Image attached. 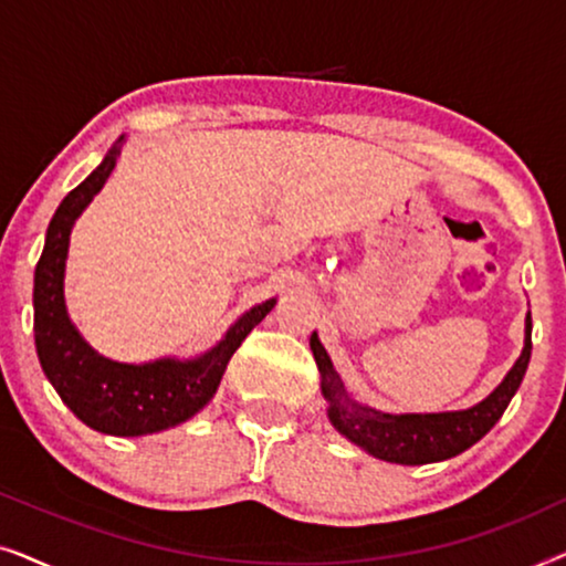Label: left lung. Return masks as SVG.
Listing matches in <instances>:
<instances>
[{
  "instance_id": "left-lung-1",
  "label": "left lung",
  "mask_w": 566,
  "mask_h": 566,
  "mask_svg": "<svg viewBox=\"0 0 566 566\" xmlns=\"http://www.w3.org/2000/svg\"><path fill=\"white\" fill-rule=\"evenodd\" d=\"M531 314L525 316V347L521 358L497 389L486 397L482 405L463 409V412H443V415H384L370 407H360L358 401L347 397L337 370L324 350L319 337L312 335V353L316 366L322 370V391L329 399V420L335 428L350 438L355 446L366 448L376 459L391 463H407V467H420L453 459L482 440L505 412L510 399L515 397L521 386L525 368L531 360Z\"/></svg>"
}]
</instances>
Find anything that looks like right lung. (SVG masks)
<instances>
[{
    "mask_svg": "<svg viewBox=\"0 0 566 566\" xmlns=\"http://www.w3.org/2000/svg\"><path fill=\"white\" fill-rule=\"evenodd\" d=\"M113 146L87 180L69 192L45 231V247L35 265L33 308L35 350L53 389L84 424L107 436H146L180 424L203 409L216 394L227 363L254 324L265 319L275 298L247 312L211 353L198 360H157L126 366L97 355L69 322L64 306V262L74 219L103 188L118 161Z\"/></svg>",
    "mask_w": 566,
    "mask_h": 566,
    "instance_id": "right-lung-1",
    "label": "right lung"
}]
</instances>
